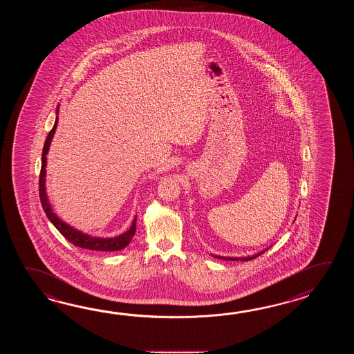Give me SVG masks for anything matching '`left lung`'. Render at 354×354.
<instances>
[{"mask_svg":"<svg viewBox=\"0 0 354 354\" xmlns=\"http://www.w3.org/2000/svg\"><path fill=\"white\" fill-rule=\"evenodd\" d=\"M263 252H261V253H258V254H254V256L244 257V258H226V257H216V258H221V259H225V261H238V259H241V261H250V259H253V258H256V257L261 256Z\"/></svg>","mask_w":354,"mask_h":354,"instance_id":"1","label":"left lung"}]
</instances>
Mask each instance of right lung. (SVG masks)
<instances>
[{
  "instance_id": "obj_1",
  "label": "right lung",
  "mask_w": 354,
  "mask_h": 354,
  "mask_svg": "<svg viewBox=\"0 0 354 354\" xmlns=\"http://www.w3.org/2000/svg\"><path fill=\"white\" fill-rule=\"evenodd\" d=\"M57 113H58V109H57ZM57 124H58V116L54 122V127L49 134L46 136V143H44V148H43V154H41V169H40V177H39V197H40V203L43 209L46 211V216L52 221L60 234L71 241L72 244H75V247L80 248L91 249V250H101V252H113V250H121L128 245L129 243L133 239L134 234H136V216L133 220V224L130 226L127 233L121 234L116 238H93L87 234L81 233L78 230L73 229L72 226L67 225L66 223H63L55 214H54L50 203L48 201V197L46 194V154L49 151V145L52 142V138L54 136V131L57 129Z\"/></svg>"
}]
</instances>
